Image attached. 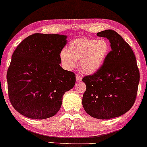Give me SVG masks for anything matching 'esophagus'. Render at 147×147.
Segmentation results:
<instances>
[{
    "instance_id": "1",
    "label": "esophagus",
    "mask_w": 147,
    "mask_h": 147,
    "mask_svg": "<svg viewBox=\"0 0 147 147\" xmlns=\"http://www.w3.org/2000/svg\"><path fill=\"white\" fill-rule=\"evenodd\" d=\"M76 81L77 82H80L82 80V76L80 75L79 74H76Z\"/></svg>"
}]
</instances>
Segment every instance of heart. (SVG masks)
<instances>
[{
    "instance_id": "1",
    "label": "heart",
    "mask_w": 147,
    "mask_h": 147,
    "mask_svg": "<svg viewBox=\"0 0 147 147\" xmlns=\"http://www.w3.org/2000/svg\"><path fill=\"white\" fill-rule=\"evenodd\" d=\"M109 51L107 40L79 38L68 44L67 51L62 49L60 59L67 69L76 67L80 60V69L86 73H93L101 67Z\"/></svg>"
}]
</instances>
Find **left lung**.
I'll list each match as a JSON object with an SVG mask.
<instances>
[{"mask_svg": "<svg viewBox=\"0 0 147 147\" xmlns=\"http://www.w3.org/2000/svg\"><path fill=\"white\" fill-rule=\"evenodd\" d=\"M96 35L109 40L111 51L96 72L82 78L86 86L82 105L92 117L109 119L122 115L132 108L140 72L132 49L119 34L107 30Z\"/></svg>", "mask_w": 147, "mask_h": 147, "instance_id": "1", "label": "left lung"}]
</instances>
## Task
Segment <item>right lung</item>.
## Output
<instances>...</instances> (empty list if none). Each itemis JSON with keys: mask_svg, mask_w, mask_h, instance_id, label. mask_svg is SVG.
Segmentation results:
<instances>
[{"mask_svg": "<svg viewBox=\"0 0 147 147\" xmlns=\"http://www.w3.org/2000/svg\"><path fill=\"white\" fill-rule=\"evenodd\" d=\"M66 36L34 34L13 53L7 74L9 98L17 111L44 119L59 111L65 92L74 87L76 74L60 66Z\"/></svg>", "mask_w": 147, "mask_h": 147, "instance_id": "right-lung-1", "label": "right lung"}]
</instances>
